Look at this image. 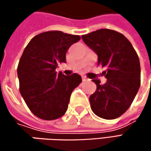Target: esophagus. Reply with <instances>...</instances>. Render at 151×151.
I'll use <instances>...</instances> for the list:
<instances>
[{
    "instance_id": "34e87169",
    "label": "esophagus",
    "mask_w": 151,
    "mask_h": 151,
    "mask_svg": "<svg viewBox=\"0 0 151 151\" xmlns=\"http://www.w3.org/2000/svg\"><path fill=\"white\" fill-rule=\"evenodd\" d=\"M82 80L83 81H86V80H88V78L86 77H85V76H82Z\"/></svg>"
}]
</instances>
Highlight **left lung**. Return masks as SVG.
Listing matches in <instances>:
<instances>
[{"label": "left lung", "instance_id": "left-lung-1", "mask_svg": "<svg viewBox=\"0 0 151 151\" xmlns=\"http://www.w3.org/2000/svg\"><path fill=\"white\" fill-rule=\"evenodd\" d=\"M81 37L98 55V65L106 68L104 85L100 79H93L97 88L89 98L91 108L101 118H118L132 104L140 87L138 55L131 43L113 29H101Z\"/></svg>", "mask_w": 151, "mask_h": 151}]
</instances>
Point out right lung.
Segmentation results:
<instances>
[{
    "mask_svg": "<svg viewBox=\"0 0 151 151\" xmlns=\"http://www.w3.org/2000/svg\"><path fill=\"white\" fill-rule=\"evenodd\" d=\"M79 40V36L50 30L37 35L25 47L17 66L19 89L37 117L51 121L65 114L71 93L82 79L77 73L58 74L56 68L66 62L68 49Z\"/></svg>",
    "mask_w": 151,
    "mask_h": 151,
    "instance_id": "add662e5",
    "label": "right lung"
}]
</instances>
